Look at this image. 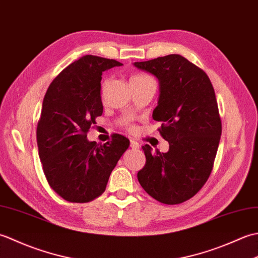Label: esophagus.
<instances>
[{"label":"esophagus","mask_w":258,"mask_h":258,"mask_svg":"<svg viewBox=\"0 0 258 258\" xmlns=\"http://www.w3.org/2000/svg\"><path fill=\"white\" fill-rule=\"evenodd\" d=\"M131 147H132L133 150H139L140 144L135 140H131Z\"/></svg>","instance_id":"obj_1"}]
</instances>
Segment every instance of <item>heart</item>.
<instances>
[{"instance_id": "1", "label": "heart", "mask_w": 258, "mask_h": 258, "mask_svg": "<svg viewBox=\"0 0 258 258\" xmlns=\"http://www.w3.org/2000/svg\"><path fill=\"white\" fill-rule=\"evenodd\" d=\"M145 79H149V76L143 75V74H138V75H133L132 78H131V82L140 81V80H145Z\"/></svg>"}]
</instances>
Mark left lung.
<instances>
[{
    "instance_id": "obj_1",
    "label": "left lung",
    "mask_w": 258,
    "mask_h": 258,
    "mask_svg": "<svg viewBox=\"0 0 258 258\" xmlns=\"http://www.w3.org/2000/svg\"><path fill=\"white\" fill-rule=\"evenodd\" d=\"M158 80L160 96L153 118L169 150L143 146L146 163L138 173L153 199L174 205L193 197L213 169L222 122L213 85L204 71L178 54L133 63Z\"/></svg>"
}]
</instances>
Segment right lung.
<instances>
[{
  "label": "right lung",
  "mask_w": 258,
  "mask_h": 258,
  "mask_svg": "<svg viewBox=\"0 0 258 258\" xmlns=\"http://www.w3.org/2000/svg\"><path fill=\"white\" fill-rule=\"evenodd\" d=\"M123 65L84 55L64 69L48 86L36 130L38 156L51 187L68 202L87 203L105 190L130 141L113 135L104 145L86 139L103 113L102 73Z\"/></svg>",
  "instance_id": "1"
}]
</instances>
